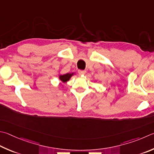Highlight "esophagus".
I'll return each instance as SVG.
<instances>
[{
	"mask_svg": "<svg viewBox=\"0 0 154 154\" xmlns=\"http://www.w3.org/2000/svg\"><path fill=\"white\" fill-rule=\"evenodd\" d=\"M79 74L81 75H83L85 74V71H82V70H79Z\"/></svg>",
	"mask_w": 154,
	"mask_h": 154,
	"instance_id": "1",
	"label": "esophagus"
}]
</instances>
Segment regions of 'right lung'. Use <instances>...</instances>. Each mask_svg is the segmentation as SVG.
<instances>
[{
	"mask_svg": "<svg viewBox=\"0 0 154 154\" xmlns=\"http://www.w3.org/2000/svg\"><path fill=\"white\" fill-rule=\"evenodd\" d=\"M74 75H75V72H72V73H66V74H63V75H60V73L58 74V78L60 81L61 83H65L71 79L72 76H73Z\"/></svg>",
	"mask_w": 154,
	"mask_h": 154,
	"instance_id": "right-lung-1",
	"label": "right lung"
}]
</instances>
